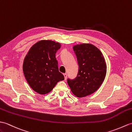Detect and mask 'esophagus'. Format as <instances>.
<instances>
[{"label": "esophagus", "mask_w": 132, "mask_h": 132, "mask_svg": "<svg viewBox=\"0 0 132 132\" xmlns=\"http://www.w3.org/2000/svg\"><path fill=\"white\" fill-rule=\"evenodd\" d=\"M63 76H64V77H65V80H66V79H67V73H63Z\"/></svg>", "instance_id": "obj_1"}]
</instances>
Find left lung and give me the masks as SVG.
I'll return each instance as SVG.
<instances>
[{"label":"left lung","mask_w":132,"mask_h":132,"mask_svg":"<svg viewBox=\"0 0 132 132\" xmlns=\"http://www.w3.org/2000/svg\"><path fill=\"white\" fill-rule=\"evenodd\" d=\"M79 65L78 75L67 83L75 96L83 97L95 92L105 80L107 66L101 52L91 44L74 45Z\"/></svg>","instance_id":"obj_1"}]
</instances>
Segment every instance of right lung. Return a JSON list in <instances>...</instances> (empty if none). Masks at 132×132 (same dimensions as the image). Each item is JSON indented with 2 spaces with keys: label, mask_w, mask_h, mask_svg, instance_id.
Masks as SVG:
<instances>
[{
  "label": "right lung",
  "mask_w": 132,
  "mask_h": 132,
  "mask_svg": "<svg viewBox=\"0 0 132 132\" xmlns=\"http://www.w3.org/2000/svg\"><path fill=\"white\" fill-rule=\"evenodd\" d=\"M59 43L43 40L34 44L24 58L23 71L32 89L40 94L50 93L59 81L64 80L56 58Z\"/></svg>",
  "instance_id": "obj_1"
}]
</instances>
